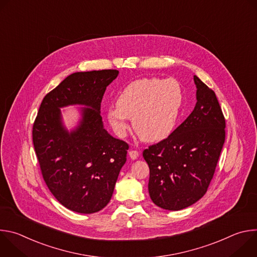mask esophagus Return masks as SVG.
I'll use <instances>...</instances> for the list:
<instances>
[{
    "label": "esophagus",
    "mask_w": 257,
    "mask_h": 257,
    "mask_svg": "<svg viewBox=\"0 0 257 257\" xmlns=\"http://www.w3.org/2000/svg\"><path fill=\"white\" fill-rule=\"evenodd\" d=\"M139 154L137 151H130L129 152V157L132 159V160H136L138 158Z\"/></svg>",
    "instance_id": "obj_1"
}]
</instances>
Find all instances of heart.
I'll use <instances>...</instances> for the list:
<instances>
[{
  "label": "heart",
  "mask_w": 257,
  "mask_h": 257,
  "mask_svg": "<svg viewBox=\"0 0 257 257\" xmlns=\"http://www.w3.org/2000/svg\"><path fill=\"white\" fill-rule=\"evenodd\" d=\"M184 91L173 78H142L126 85L118 94L116 104L107 108L106 118L118 136L128 130V119L140 139L158 142L167 138L177 126Z\"/></svg>",
  "instance_id": "1"
}]
</instances>
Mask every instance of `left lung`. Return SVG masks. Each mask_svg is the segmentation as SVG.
Wrapping results in <instances>:
<instances>
[{"label":"left lung","mask_w":257,"mask_h":257,"mask_svg":"<svg viewBox=\"0 0 257 257\" xmlns=\"http://www.w3.org/2000/svg\"><path fill=\"white\" fill-rule=\"evenodd\" d=\"M193 79L192 113L142 154L150 167V196L168 210L186 208L205 194L225 142L226 122L215 93L196 75Z\"/></svg>","instance_id":"8db88e82"}]
</instances>
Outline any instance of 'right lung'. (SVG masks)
<instances>
[{"mask_svg": "<svg viewBox=\"0 0 257 257\" xmlns=\"http://www.w3.org/2000/svg\"><path fill=\"white\" fill-rule=\"evenodd\" d=\"M118 70L76 72L43 99L32 128L36 157L47 186L70 210L93 213L112 198L126 163L128 144L103 127L100 102ZM79 105L81 119L68 131L60 108Z\"/></svg>", "mask_w": 257, "mask_h": 257, "instance_id": "obj_1", "label": "right lung"}]
</instances>
